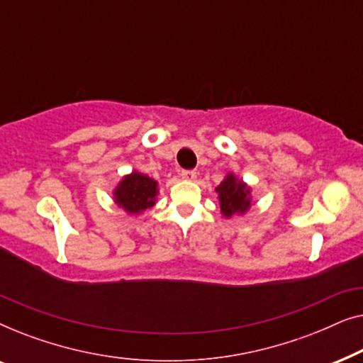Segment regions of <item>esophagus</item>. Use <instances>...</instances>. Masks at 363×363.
I'll return each mask as SVG.
<instances>
[{"mask_svg": "<svg viewBox=\"0 0 363 363\" xmlns=\"http://www.w3.org/2000/svg\"><path fill=\"white\" fill-rule=\"evenodd\" d=\"M180 177L183 180H188V182H193L196 178V172L195 170H182L180 172Z\"/></svg>", "mask_w": 363, "mask_h": 363, "instance_id": "1", "label": "esophagus"}]
</instances>
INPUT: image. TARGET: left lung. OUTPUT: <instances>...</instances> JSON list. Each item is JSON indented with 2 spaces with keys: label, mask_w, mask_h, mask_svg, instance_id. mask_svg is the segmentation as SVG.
<instances>
[{
  "label": "left lung",
  "mask_w": 363,
  "mask_h": 363,
  "mask_svg": "<svg viewBox=\"0 0 363 363\" xmlns=\"http://www.w3.org/2000/svg\"><path fill=\"white\" fill-rule=\"evenodd\" d=\"M218 200H220L221 215L231 218L235 215H245L252 205L251 186L240 180L235 173H228L220 185L216 186Z\"/></svg>",
  "instance_id": "8db88e82"
}]
</instances>
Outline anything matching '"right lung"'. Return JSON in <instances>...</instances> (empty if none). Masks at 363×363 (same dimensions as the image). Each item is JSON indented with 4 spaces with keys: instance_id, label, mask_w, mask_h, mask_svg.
Wrapping results in <instances>:
<instances>
[{
    "instance_id": "right-lung-1",
    "label": "right lung",
    "mask_w": 363,
    "mask_h": 363,
    "mask_svg": "<svg viewBox=\"0 0 363 363\" xmlns=\"http://www.w3.org/2000/svg\"><path fill=\"white\" fill-rule=\"evenodd\" d=\"M158 182L145 173L133 170L118 182L113 190V201L128 215H140L157 201Z\"/></svg>"
}]
</instances>
